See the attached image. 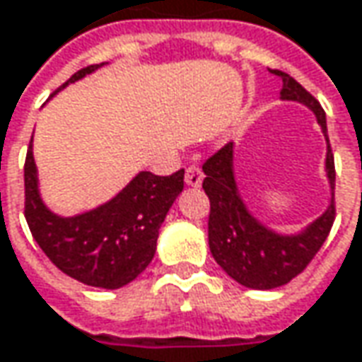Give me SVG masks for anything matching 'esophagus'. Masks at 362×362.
<instances>
[{
  "instance_id": "34e87169",
  "label": "esophagus",
  "mask_w": 362,
  "mask_h": 362,
  "mask_svg": "<svg viewBox=\"0 0 362 362\" xmlns=\"http://www.w3.org/2000/svg\"><path fill=\"white\" fill-rule=\"evenodd\" d=\"M203 181V171L197 165H189L187 171H185V183L189 187H199Z\"/></svg>"
}]
</instances>
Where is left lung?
I'll return each instance as SVG.
<instances>
[{
    "label": "left lung",
    "mask_w": 362,
    "mask_h": 362,
    "mask_svg": "<svg viewBox=\"0 0 362 362\" xmlns=\"http://www.w3.org/2000/svg\"><path fill=\"white\" fill-rule=\"evenodd\" d=\"M282 78V100L300 103L310 108L327 139V171L330 202L313 223L296 233H278L262 223L243 202L235 171L233 143L219 148L203 165V189L211 203L209 211V250L211 256L238 284L254 290H272L288 284L304 270L316 252L327 242L334 221V157L330 151L327 115L320 103L294 78L280 70H272Z\"/></svg>",
    "instance_id": "left-lung-1"
}]
</instances>
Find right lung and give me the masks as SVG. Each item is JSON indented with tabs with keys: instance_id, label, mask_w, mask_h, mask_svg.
Wrapping results in <instances>:
<instances>
[{
	"instance_id": "obj_1",
	"label": "right lung",
	"mask_w": 362,
	"mask_h": 362,
	"mask_svg": "<svg viewBox=\"0 0 362 362\" xmlns=\"http://www.w3.org/2000/svg\"><path fill=\"white\" fill-rule=\"evenodd\" d=\"M103 64L78 70L62 88L96 72ZM60 88V90H62ZM183 175L141 171L110 199L78 216H58L40 195L32 143L25 155V221L42 252L66 276L94 288L117 290L146 270L157 252L160 223L183 191Z\"/></svg>"
}]
</instances>
